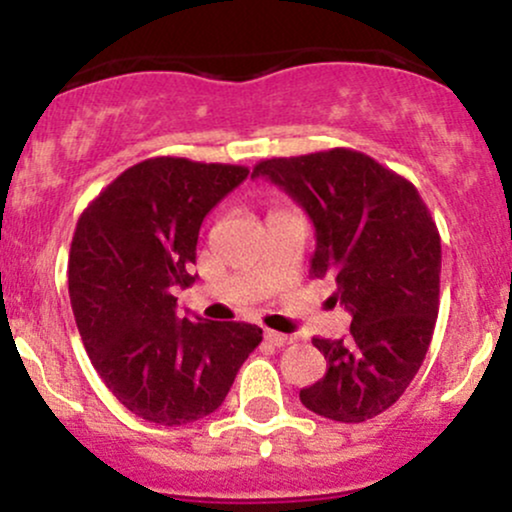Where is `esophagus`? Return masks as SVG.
Masks as SVG:
<instances>
[{"mask_svg":"<svg viewBox=\"0 0 512 512\" xmlns=\"http://www.w3.org/2000/svg\"><path fill=\"white\" fill-rule=\"evenodd\" d=\"M264 339H267V342L274 344V346H286V344L293 342L289 334H281V332H274V330H264Z\"/></svg>","mask_w":512,"mask_h":512,"instance_id":"1","label":"esophagus"}]
</instances>
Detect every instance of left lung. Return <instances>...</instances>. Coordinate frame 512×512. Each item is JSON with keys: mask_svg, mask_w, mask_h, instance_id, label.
<instances>
[{"mask_svg": "<svg viewBox=\"0 0 512 512\" xmlns=\"http://www.w3.org/2000/svg\"><path fill=\"white\" fill-rule=\"evenodd\" d=\"M264 178L315 226L310 274L337 281L349 339H320L327 373L301 390L325 419L358 424L390 409L424 363L438 317L440 236L416 187L351 149L269 158Z\"/></svg>", "mask_w": 512, "mask_h": 512, "instance_id": "8db88e82", "label": "left lung"}]
</instances>
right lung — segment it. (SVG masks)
<instances>
[{
	"instance_id": "obj_1",
	"label": "right lung",
	"mask_w": 512,
	"mask_h": 512,
	"mask_svg": "<svg viewBox=\"0 0 512 512\" xmlns=\"http://www.w3.org/2000/svg\"><path fill=\"white\" fill-rule=\"evenodd\" d=\"M250 170L158 156L117 175L84 209L69 301L93 368L132 414L182 426L216 411L262 342L248 322L180 317L204 216Z\"/></svg>"
}]
</instances>
